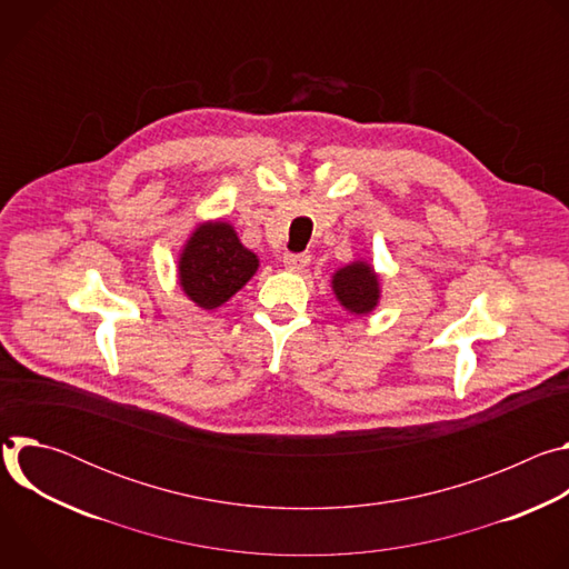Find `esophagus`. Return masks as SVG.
Returning <instances> with one entry per match:
<instances>
[{"label":"esophagus","instance_id":"esophagus-1","mask_svg":"<svg viewBox=\"0 0 569 569\" xmlns=\"http://www.w3.org/2000/svg\"><path fill=\"white\" fill-rule=\"evenodd\" d=\"M310 263V257L303 252V254H286L283 257V266L292 272H301L306 266Z\"/></svg>","mask_w":569,"mask_h":569}]
</instances>
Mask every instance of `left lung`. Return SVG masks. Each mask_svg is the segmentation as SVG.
<instances>
[{
	"instance_id": "left-lung-1",
	"label": "left lung",
	"mask_w": 569,
	"mask_h": 569,
	"mask_svg": "<svg viewBox=\"0 0 569 569\" xmlns=\"http://www.w3.org/2000/svg\"><path fill=\"white\" fill-rule=\"evenodd\" d=\"M331 288L340 306L351 315H369L380 301V277L367 261L340 268L331 279Z\"/></svg>"
}]
</instances>
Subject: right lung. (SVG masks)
Returning a JSON list of instances; mask_svg holds the SVG:
<instances>
[{
	"label": "right lung",
	"mask_w": 569,
	"mask_h": 569,
	"mask_svg": "<svg viewBox=\"0 0 569 569\" xmlns=\"http://www.w3.org/2000/svg\"><path fill=\"white\" fill-rule=\"evenodd\" d=\"M259 270V257L242 246L224 220L200 222L178 261L184 295L200 308L213 310L229 301Z\"/></svg>",
	"instance_id": "add662e5"
}]
</instances>
